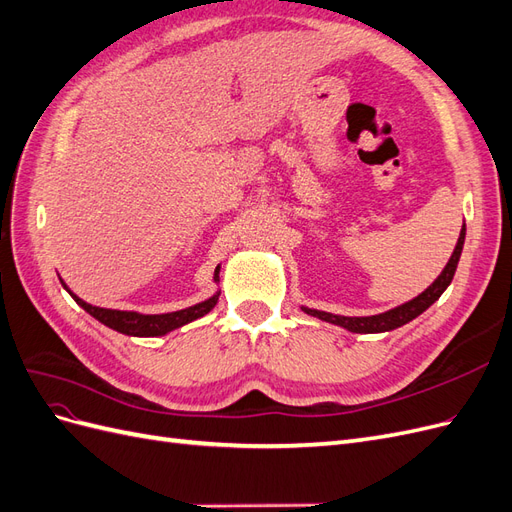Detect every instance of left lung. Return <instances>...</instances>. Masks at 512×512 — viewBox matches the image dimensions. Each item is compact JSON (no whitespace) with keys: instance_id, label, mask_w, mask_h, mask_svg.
Returning <instances> with one entry per match:
<instances>
[{"instance_id":"8db88e82","label":"left lung","mask_w":512,"mask_h":512,"mask_svg":"<svg viewBox=\"0 0 512 512\" xmlns=\"http://www.w3.org/2000/svg\"><path fill=\"white\" fill-rule=\"evenodd\" d=\"M463 239H466V226L461 228V235H459V241L455 245V252H453L451 260L446 262L444 271L438 275V280L433 282L425 292L418 294L416 299L391 309V312H384V314H378V316H365V318H348V316H335V314H327V312H318V309H307V307H303V309L309 316H316V318H320L324 322H331V324H339V327H344L352 333L393 331V329L401 327V324H406V322L414 320L416 316H421L429 305H433L440 299V294L448 288V284L453 282L457 262H459V256H461V250H463Z\"/></svg>"}]
</instances>
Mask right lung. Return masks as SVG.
Listing matches in <instances>:
<instances>
[{"label": "right lung", "mask_w": 512, "mask_h": 512, "mask_svg": "<svg viewBox=\"0 0 512 512\" xmlns=\"http://www.w3.org/2000/svg\"><path fill=\"white\" fill-rule=\"evenodd\" d=\"M218 280H220V267L215 269V282ZM64 288H66V284H64ZM218 297L220 294H215V297L198 303L194 307L179 309V312L145 316V314H136V312H119V309H104V307L89 305L83 299L76 297V294H72V299L79 303L87 314H91L96 320L106 324V327H111L113 331H119L123 335H132V337H158V335H164L173 329H179V327H183V324H188L200 316L209 314L215 307V303H218Z\"/></svg>", "instance_id": "right-lung-1"}]
</instances>
